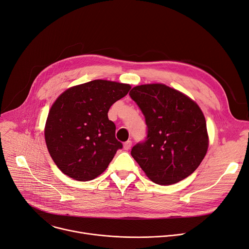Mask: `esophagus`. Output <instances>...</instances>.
Here are the masks:
<instances>
[{"mask_svg": "<svg viewBox=\"0 0 249 249\" xmlns=\"http://www.w3.org/2000/svg\"><path fill=\"white\" fill-rule=\"evenodd\" d=\"M124 149L125 150H128V149H130L131 148V146H132V141L131 140H128V141H126L125 143H124Z\"/></svg>", "mask_w": 249, "mask_h": 249, "instance_id": "34e87169", "label": "esophagus"}]
</instances>
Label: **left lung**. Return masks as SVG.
I'll return each mask as SVG.
<instances>
[{"instance_id": "1", "label": "left lung", "mask_w": 249, "mask_h": 249, "mask_svg": "<svg viewBox=\"0 0 249 249\" xmlns=\"http://www.w3.org/2000/svg\"><path fill=\"white\" fill-rule=\"evenodd\" d=\"M129 95L147 125V136L132 147V158L155 184L168 186L188 178L209 145L206 120L197 103L162 84L137 86Z\"/></svg>"}]
</instances>
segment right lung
<instances>
[{
	"instance_id": "obj_1",
	"label": "right lung",
	"mask_w": 249,
	"mask_h": 249,
	"mask_svg": "<svg viewBox=\"0 0 249 249\" xmlns=\"http://www.w3.org/2000/svg\"><path fill=\"white\" fill-rule=\"evenodd\" d=\"M130 85L95 80L71 87L52 105L45 124L47 149L70 178L87 181L106 171L122 143L109 120L112 105L125 97Z\"/></svg>"
}]
</instances>
